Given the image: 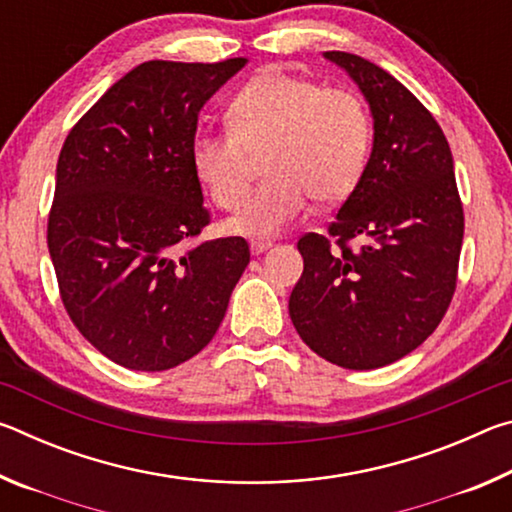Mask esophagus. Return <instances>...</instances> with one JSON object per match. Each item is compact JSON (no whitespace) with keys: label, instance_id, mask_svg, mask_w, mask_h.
<instances>
[{"label":"esophagus","instance_id":"obj_1","mask_svg":"<svg viewBox=\"0 0 512 512\" xmlns=\"http://www.w3.org/2000/svg\"><path fill=\"white\" fill-rule=\"evenodd\" d=\"M268 248H273V241L271 239H255V241H250V250H253V255H262V253H266Z\"/></svg>","mask_w":512,"mask_h":512}]
</instances>
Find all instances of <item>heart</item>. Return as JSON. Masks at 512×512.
Instances as JSON below:
<instances>
[{
	"label": "heart",
	"instance_id": "obj_1",
	"mask_svg": "<svg viewBox=\"0 0 512 512\" xmlns=\"http://www.w3.org/2000/svg\"><path fill=\"white\" fill-rule=\"evenodd\" d=\"M230 128L198 133L192 162L214 203L237 210L266 160L271 180L228 223L246 237H271L300 219L311 198L343 201L366 171L372 119L350 88L268 69L230 103Z\"/></svg>",
	"mask_w": 512,
	"mask_h": 512
}]
</instances>
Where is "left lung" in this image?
Returning a JSON list of instances; mask_svg holds the SVG:
<instances>
[{
	"label": "left lung",
	"instance_id": "8db88e82",
	"mask_svg": "<svg viewBox=\"0 0 512 512\" xmlns=\"http://www.w3.org/2000/svg\"><path fill=\"white\" fill-rule=\"evenodd\" d=\"M325 58L366 94L375 144L327 235L298 239L305 271L289 314L318 357L372 370L406 357L443 320L456 291L465 216L452 151L431 112L370 60L348 51H325Z\"/></svg>",
	"mask_w": 512,
	"mask_h": 512
}]
</instances>
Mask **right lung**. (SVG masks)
Masks as SVG:
<instances>
[{"instance_id": "right-lung-1", "label": "right lung", "mask_w": 512, "mask_h": 512, "mask_svg": "<svg viewBox=\"0 0 512 512\" xmlns=\"http://www.w3.org/2000/svg\"><path fill=\"white\" fill-rule=\"evenodd\" d=\"M244 65H137L60 149L47 219L60 300L119 366L160 372L201 352L250 262L244 237L194 244L212 221L192 162L198 115Z\"/></svg>"}]
</instances>
